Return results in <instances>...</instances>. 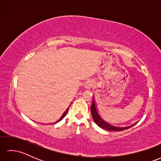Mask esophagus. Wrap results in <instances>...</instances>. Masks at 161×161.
I'll use <instances>...</instances> for the list:
<instances>
[{
  "instance_id": "esophagus-1",
  "label": "esophagus",
  "mask_w": 161,
  "mask_h": 161,
  "mask_svg": "<svg viewBox=\"0 0 161 161\" xmlns=\"http://www.w3.org/2000/svg\"><path fill=\"white\" fill-rule=\"evenodd\" d=\"M92 84H93L92 81L88 80L86 82V84H85V87H86V88H90L92 86Z\"/></svg>"
}]
</instances>
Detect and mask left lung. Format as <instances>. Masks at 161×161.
Segmentation results:
<instances>
[{
	"label": "left lung",
	"instance_id": "8db88e82",
	"mask_svg": "<svg viewBox=\"0 0 161 161\" xmlns=\"http://www.w3.org/2000/svg\"><path fill=\"white\" fill-rule=\"evenodd\" d=\"M96 104L94 101V99H93V103H92V105L91 107V114H92V117L93 118V120L95 122V124H96L97 126H100V128L107 130V131H123V130L127 129L130 127H131L132 126L134 125L136 122L131 126H125V127H120V126H118L111 124L105 120L104 118H102V116L99 114V111L97 108L96 107Z\"/></svg>",
	"mask_w": 161,
	"mask_h": 161
}]
</instances>
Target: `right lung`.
Returning <instances> with one entry per match:
<instances>
[{
    "instance_id": "1",
    "label": "right lung",
    "mask_w": 161,
    "mask_h": 161,
    "mask_svg": "<svg viewBox=\"0 0 161 161\" xmlns=\"http://www.w3.org/2000/svg\"><path fill=\"white\" fill-rule=\"evenodd\" d=\"M68 108H67V110L66 111H65L64 113V114L62 115V116H61V118L59 119V120H58L57 122H59V121H61V119H62L64 117H65V115H66V114H67V112H68ZM57 122H54V123H57ZM53 124H54V123H53Z\"/></svg>"
}]
</instances>
